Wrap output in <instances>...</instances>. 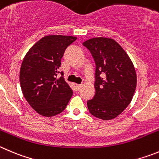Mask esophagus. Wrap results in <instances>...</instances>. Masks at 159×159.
Instances as JSON below:
<instances>
[{"label": "esophagus", "instance_id": "34e87169", "mask_svg": "<svg viewBox=\"0 0 159 159\" xmlns=\"http://www.w3.org/2000/svg\"><path fill=\"white\" fill-rule=\"evenodd\" d=\"M75 90H76V91H79L80 89L81 88V84H75Z\"/></svg>", "mask_w": 159, "mask_h": 159}]
</instances>
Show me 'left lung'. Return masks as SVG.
Masks as SVG:
<instances>
[{
	"label": "left lung",
	"instance_id": "obj_1",
	"mask_svg": "<svg viewBox=\"0 0 159 159\" xmlns=\"http://www.w3.org/2000/svg\"><path fill=\"white\" fill-rule=\"evenodd\" d=\"M82 44L96 63V94L87 101L89 111L100 119H113L133 99L136 87L134 66L121 46L111 38H94Z\"/></svg>",
	"mask_w": 159,
	"mask_h": 159
}]
</instances>
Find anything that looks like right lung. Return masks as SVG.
Here are the masks:
<instances>
[{"label":"right lung","instance_id":"1","mask_svg":"<svg viewBox=\"0 0 159 159\" xmlns=\"http://www.w3.org/2000/svg\"><path fill=\"white\" fill-rule=\"evenodd\" d=\"M76 39L72 36H45L34 44L23 59L19 73L22 92L31 107L42 116L60 114L72 96L63 73L58 69L66 48Z\"/></svg>","mask_w":159,"mask_h":159}]
</instances>
